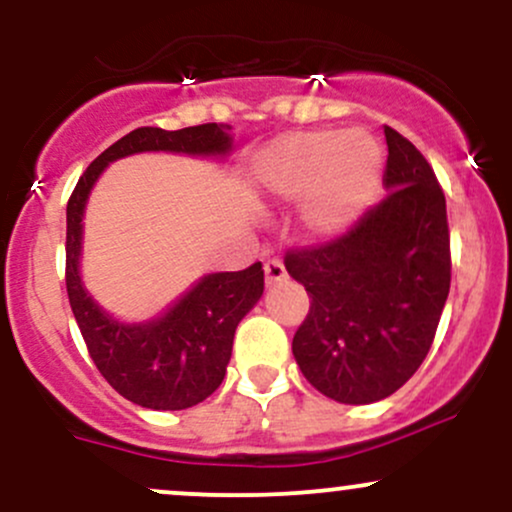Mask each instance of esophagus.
I'll return each mask as SVG.
<instances>
[{
  "instance_id": "34e87169",
  "label": "esophagus",
  "mask_w": 512,
  "mask_h": 512,
  "mask_svg": "<svg viewBox=\"0 0 512 512\" xmlns=\"http://www.w3.org/2000/svg\"><path fill=\"white\" fill-rule=\"evenodd\" d=\"M264 279H267V286L281 284V281L286 279V267H284V262L276 260V257H272V260L264 262Z\"/></svg>"
}]
</instances>
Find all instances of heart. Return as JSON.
<instances>
[{"instance_id":"b5f03b06","label":"heart","mask_w":512,"mask_h":512,"mask_svg":"<svg viewBox=\"0 0 512 512\" xmlns=\"http://www.w3.org/2000/svg\"><path fill=\"white\" fill-rule=\"evenodd\" d=\"M267 187L286 199L305 202V226L315 236H337L366 211L383 180V156L363 132L286 134L260 158Z\"/></svg>"}]
</instances>
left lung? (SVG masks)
I'll list each match as a JSON object with an SVG mask.
<instances>
[{"mask_svg":"<svg viewBox=\"0 0 512 512\" xmlns=\"http://www.w3.org/2000/svg\"><path fill=\"white\" fill-rule=\"evenodd\" d=\"M387 195L330 243L284 264L310 296L293 356L305 380L342 404L390 397L419 370L450 293L443 187L424 154L385 127Z\"/></svg>","mask_w":512,"mask_h":512,"instance_id":"left-lung-1","label":"left lung"}]
</instances>
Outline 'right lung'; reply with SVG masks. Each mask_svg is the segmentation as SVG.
Wrapping results in <instances>:
<instances>
[{"label":"right lung","instance_id":"add662e5","mask_svg":"<svg viewBox=\"0 0 512 512\" xmlns=\"http://www.w3.org/2000/svg\"><path fill=\"white\" fill-rule=\"evenodd\" d=\"M231 137L207 122L166 132L139 127L117 139L84 170L67 202V296L88 356L113 390L146 409H187L204 402L221 385L231 361L233 334L245 313L260 301V262L243 272L209 274L166 315L146 325H122L91 301L79 279L81 216L93 182L117 158L139 151L226 154Z\"/></svg>","mask_w":512,"mask_h":512}]
</instances>
